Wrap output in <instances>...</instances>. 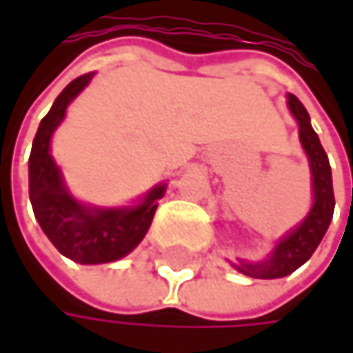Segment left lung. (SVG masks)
I'll list each match as a JSON object with an SVG mask.
<instances>
[{"label":"left lung","instance_id":"1","mask_svg":"<svg viewBox=\"0 0 353 353\" xmlns=\"http://www.w3.org/2000/svg\"><path fill=\"white\" fill-rule=\"evenodd\" d=\"M286 104L299 124V139L309 159L313 206L294 229H290L286 235H282L276 241L272 253L265 259L259 261L239 259L237 263H233L237 272L245 274L249 278L274 280V278H284L294 270H299L315 253L333 219L335 198H333V179H331V165L327 153L321 147L317 132L311 126V116L307 108L301 104V100L292 94H286Z\"/></svg>","mask_w":353,"mask_h":353}]
</instances>
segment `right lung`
<instances>
[{
  "instance_id": "obj_1",
  "label": "right lung",
  "mask_w": 353,
  "mask_h": 353,
  "mask_svg": "<svg viewBox=\"0 0 353 353\" xmlns=\"http://www.w3.org/2000/svg\"><path fill=\"white\" fill-rule=\"evenodd\" d=\"M96 73L73 79L54 100L48 114L40 120L28 159V188L34 216L65 257L83 263H110L128 255L147 235L165 183L151 188L130 206H94L79 202L67 188L61 168L50 155V139L63 122L69 104L88 88Z\"/></svg>"
}]
</instances>
